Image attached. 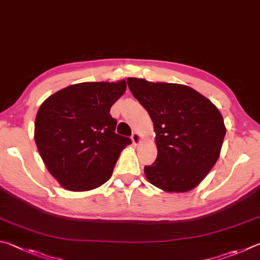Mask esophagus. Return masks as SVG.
<instances>
[{
	"instance_id": "1",
	"label": "esophagus",
	"mask_w": 260,
	"mask_h": 260,
	"mask_svg": "<svg viewBox=\"0 0 260 260\" xmlns=\"http://www.w3.org/2000/svg\"><path fill=\"white\" fill-rule=\"evenodd\" d=\"M131 139H133L134 145H138L140 143V136L138 133H134L133 136H131Z\"/></svg>"
}]
</instances>
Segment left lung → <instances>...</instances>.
<instances>
[{"mask_svg": "<svg viewBox=\"0 0 260 260\" xmlns=\"http://www.w3.org/2000/svg\"><path fill=\"white\" fill-rule=\"evenodd\" d=\"M134 97L154 123L157 157L145 166L149 183L166 192H187L219 157L226 127L210 100L187 85L127 77Z\"/></svg>", "mask_w": 260, "mask_h": 260, "instance_id": "left-lung-1", "label": "left lung"}]
</instances>
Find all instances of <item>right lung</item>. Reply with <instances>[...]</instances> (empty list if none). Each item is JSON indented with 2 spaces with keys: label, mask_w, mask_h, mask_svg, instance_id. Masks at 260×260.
I'll return each mask as SVG.
<instances>
[{
  "label": "right lung",
  "mask_w": 260,
  "mask_h": 260,
  "mask_svg": "<svg viewBox=\"0 0 260 260\" xmlns=\"http://www.w3.org/2000/svg\"><path fill=\"white\" fill-rule=\"evenodd\" d=\"M126 83L84 82L57 91L41 105L34 138L45 167L63 188H97L111 178L131 139L115 133L109 111Z\"/></svg>",
  "instance_id": "1"
}]
</instances>
